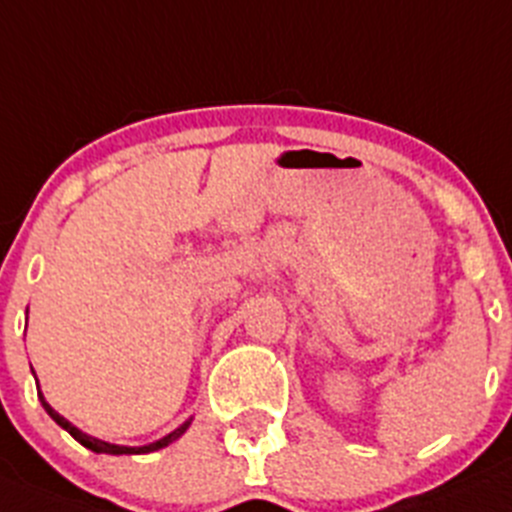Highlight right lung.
I'll return each instance as SVG.
<instances>
[{"label":"right lung","instance_id":"add662e5","mask_svg":"<svg viewBox=\"0 0 512 512\" xmlns=\"http://www.w3.org/2000/svg\"><path fill=\"white\" fill-rule=\"evenodd\" d=\"M40 402H42V407H45V410H47V415H50L52 420L57 422V425L65 427V430L70 432V435L75 437V440L80 442V445H85L87 450H92V452H105V455H145V452L163 450V447H168L170 442L178 440V437L183 435V432H186V427H188V422H186V425H180L178 430H173V432H170V435H165L163 440L153 442V445H145V447H120V445H110V442H102V440H97V437H90V435H85V432L77 430V427L72 425V422H67L65 417L57 415V412L52 410L50 405H47L45 397H42V392H40Z\"/></svg>","mask_w":512,"mask_h":512}]
</instances>
